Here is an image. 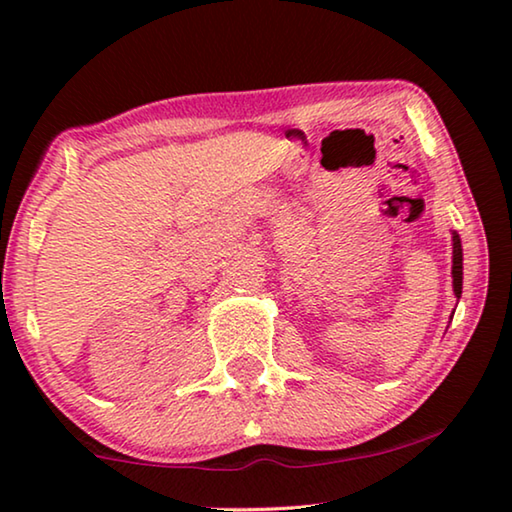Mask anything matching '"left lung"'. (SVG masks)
Segmentation results:
<instances>
[{
  "label": "left lung",
  "instance_id": "obj_1",
  "mask_svg": "<svg viewBox=\"0 0 512 512\" xmlns=\"http://www.w3.org/2000/svg\"><path fill=\"white\" fill-rule=\"evenodd\" d=\"M452 241H454V257H452V277H454V293L456 298H461L463 293V246H461V237L452 232Z\"/></svg>",
  "mask_w": 512,
  "mask_h": 512
}]
</instances>
